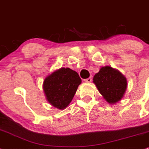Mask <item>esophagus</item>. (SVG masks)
<instances>
[{"instance_id": "obj_1", "label": "esophagus", "mask_w": 149, "mask_h": 149, "mask_svg": "<svg viewBox=\"0 0 149 149\" xmlns=\"http://www.w3.org/2000/svg\"><path fill=\"white\" fill-rule=\"evenodd\" d=\"M92 81V78L91 77H89V78H87L85 79V81L86 82H91Z\"/></svg>"}]
</instances>
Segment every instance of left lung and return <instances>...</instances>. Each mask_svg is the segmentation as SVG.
Instances as JSON below:
<instances>
[{
    "instance_id": "left-lung-1",
    "label": "left lung",
    "mask_w": 149,
    "mask_h": 149,
    "mask_svg": "<svg viewBox=\"0 0 149 149\" xmlns=\"http://www.w3.org/2000/svg\"><path fill=\"white\" fill-rule=\"evenodd\" d=\"M93 83L104 98L111 104L120 100L127 88L126 78L109 66L100 68L93 77Z\"/></svg>"
}]
</instances>
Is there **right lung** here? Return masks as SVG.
Masks as SVG:
<instances>
[{"label":"right lung","mask_w":149,"mask_h":149,"mask_svg":"<svg viewBox=\"0 0 149 149\" xmlns=\"http://www.w3.org/2000/svg\"><path fill=\"white\" fill-rule=\"evenodd\" d=\"M81 79L77 72L70 68H61L45 78L43 89L48 102L64 109L74 97Z\"/></svg>","instance_id":"add662e5"}]
</instances>
